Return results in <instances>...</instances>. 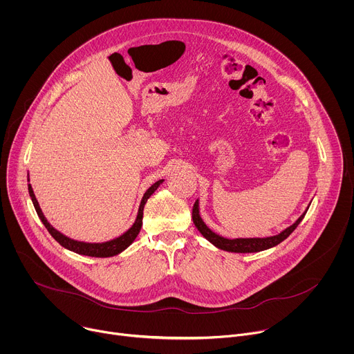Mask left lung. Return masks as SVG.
Masks as SVG:
<instances>
[{"label":"left lung","instance_id":"8db88e82","mask_svg":"<svg viewBox=\"0 0 354 354\" xmlns=\"http://www.w3.org/2000/svg\"><path fill=\"white\" fill-rule=\"evenodd\" d=\"M311 205V203H310ZM308 205V207H310ZM308 207L306 209V212L302 213L294 224H291L290 227H287L286 230H283L281 232H279L277 235H270V236H252V238H225L217 232H214L212 228L207 227V224L203 221L200 216V207H198V198L196 200V203L193 206V212H192V218L193 223L196 225V228L198 230V232L203 235L209 242H212L216 248L221 249V250H227V252H234V254H254V252H261V250H266L270 249L276 245H279L280 242H283L295 228L297 225L302 221L304 216L308 212Z\"/></svg>","mask_w":354,"mask_h":354}]
</instances>
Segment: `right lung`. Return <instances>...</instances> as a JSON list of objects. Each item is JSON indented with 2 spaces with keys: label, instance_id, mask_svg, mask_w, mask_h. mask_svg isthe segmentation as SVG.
<instances>
[{
  "label": "right lung",
  "instance_id": "1",
  "mask_svg": "<svg viewBox=\"0 0 354 354\" xmlns=\"http://www.w3.org/2000/svg\"><path fill=\"white\" fill-rule=\"evenodd\" d=\"M28 182H29V174H28ZM164 182V179L161 180H157L153 186H149L147 189V192L144 193L142 198H141V203H140V207H138V213H137V217H136V221L133 223V225L126 231L123 232L120 236L118 238H113L111 241H105V242H85V241H77V239H73L64 234H62L60 231H57L52 224H50L47 221V218L44 217L40 206H39V201L33 193V189L30 186V183H28V190H29V196L32 198V203L35 206V210L39 216V218L41 220L43 225L47 228V231L50 232V235H52L63 248L71 250V252H75V254L78 255H85V257H92V258H111V257H116L119 254H122V252L124 249H127L133 242L134 239L137 238L140 230H141V225H142V212H144V206L147 203V200L149 198V196L153 194L158 186Z\"/></svg>",
  "mask_w": 354,
  "mask_h": 354
}]
</instances>
